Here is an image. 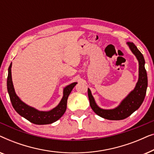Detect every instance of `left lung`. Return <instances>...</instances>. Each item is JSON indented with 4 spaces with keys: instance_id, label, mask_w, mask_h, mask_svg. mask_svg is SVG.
<instances>
[{
    "instance_id": "obj_1",
    "label": "left lung",
    "mask_w": 154,
    "mask_h": 154,
    "mask_svg": "<svg viewBox=\"0 0 154 154\" xmlns=\"http://www.w3.org/2000/svg\"><path fill=\"white\" fill-rule=\"evenodd\" d=\"M127 44L132 53L135 55L139 62V79L134 90L130 92L129 94L122 101L121 104L115 109H103L97 106L91 91L89 88L88 89V98L92 109L96 114L105 119L119 121L126 119L140 108L146 95L148 80L146 71L144 67V58L133 43L128 42Z\"/></svg>"
}]
</instances>
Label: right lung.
<instances>
[{
    "mask_svg": "<svg viewBox=\"0 0 154 154\" xmlns=\"http://www.w3.org/2000/svg\"><path fill=\"white\" fill-rule=\"evenodd\" d=\"M11 67L12 63L10 64L9 68H8L7 88L10 101H11L12 106H13L14 110L21 116L24 117V119L28 120L31 123L36 124V125L51 124L60 119L66 110L68 97L69 94L71 93V90H73L74 86L77 84L76 82H74V83L66 86L64 88L62 99L56 107H54L52 110L48 111H38L36 109L25 104L17 95L15 91H14L13 83H12Z\"/></svg>",
    "mask_w": 154,
    "mask_h": 154,
    "instance_id": "add662e5",
    "label": "right lung"
}]
</instances>
